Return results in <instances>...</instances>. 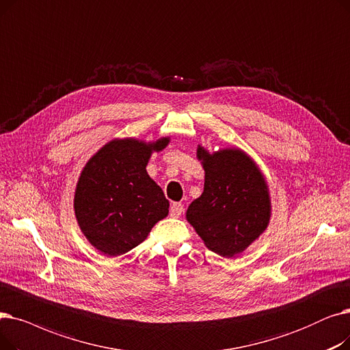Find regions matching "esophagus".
<instances>
[{"mask_svg": "<svg viewBox=\"0 0 350 350\" xmlns=\"http://www.w3.org/2000/svg\"><path fill=\"white\" fill-rule=\"evenodd\" d=\"M182 212H184V205L179 204V202H172L171 204V209H170L171 216H174V218H178V216H180Z\"/></svg>", "mask_w": 350, "mask_h": 350, "instance_id": "esophagus-1", "label": "esophagus"}]
</instances>
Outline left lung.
Returning a JSON list of instances; mask_svg holds the SVG:
<instances>
[{
    "label": "left lung",
    "mask_w": 350,
    "mask_h": 350,
    "mask_svg": "<svg viewBox=\"0 0 350 350\" xmlns=\"http://www.w3.org/2000/svg\"><path fill=\"white\" fill-rule=\"evenodd\" d=\"M196 154L205 170V185L202 195L189 205L187 219L208 249L230 258L243 252L268 226V185L241 149L209 154L198 146Z\"/></svg>",
    "instance_id": "left-lung-1"
}]
</instances>
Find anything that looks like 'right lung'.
<instances>
[{
	"label": "right lung",
	"mask_w": 350,
	"mask_h": 350,
	"mask_svg": "<svg viewBox=\"0 0 350 350\" xmlns=\"http://www.w3.org/2000/svg\"><path fill=\"white\" fill-rule=\"evenodd\" d=\"M126 138L104 145L81 172L74 208L82 234L107 256H118L144 242L168 215L170 202L149 178L146 163L168 145Z\"/></svg>",
	"instance_id": "obj_1"
}]
</instances>
